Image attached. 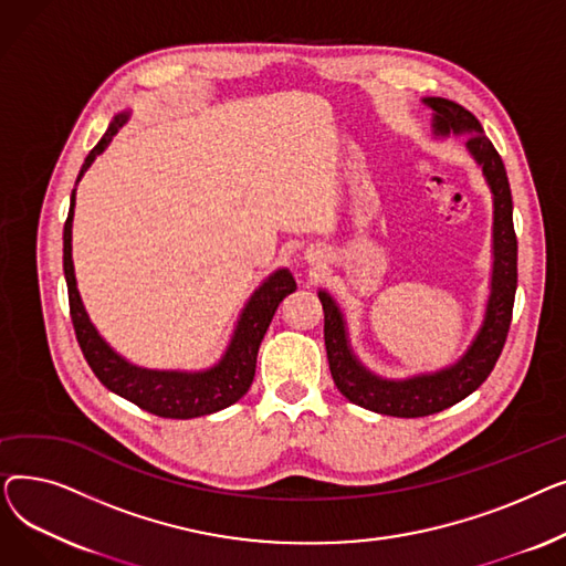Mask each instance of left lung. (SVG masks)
Returning a JSON list of instances; mask_svg holds the SVG:
<instances>
[{
  "mask_svg": "<svg viewBox=\"0 0 566 566\" xmlns=\"http://www.w3.org/2000/svg\"><path fill=\"white\" fill-rule=\"evenodd\" d=\"M433 112L431 133L433 137L463 135L465 151L478 163L493 199V233H491V282L489 298L482 316L480 331L474 333L468 348L459 358L436 371L412 374L406 378H385L371 371L358 355H355L348 337V325L333 295L318 289V301L323 305L325 323L323 337L328 350L331 374L337 390L353 403L367 410L392 415V418H424L440 412L472 395L493 371L504 339L510 333L514 295H516V259L518 243L514 233V206L512 190L504 171L502 158L495 146L484 135L482 124L465 107L448 98H422Z\"/></svg>",
  "mask_w": 566,
  "mask_h": 566,
  "instance_id": "left-lung-1",
  "label": "left lung"
}]
</instances>
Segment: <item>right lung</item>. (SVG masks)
<instances>
[{"instance_id":"1","label":"right lung","mask_w":566,"mask_h":566,"mask_svg":"<svg viewBox=\"0 0 566 566\" xmlns=\"http://www.w3.org/2000/svg\"><path fill=\"white\" fill-rule=\"evenodd\" d=\"M130 118V109L118 112L101 142L84 158L77 174V184L84 171L109 146L112 137L124 128ZM73 216H75V190L71 192V208L64 224V275L69 286V303L73 328L88 367L94 369L105 388L118 397L133 401L135 406L169 420H190L201 415L218 412L241 399L254 380L256 353L261 339L271 325L280 303L295 291V280L289 268H277L268 275L243 305L233 325L231 339L220 355V360L206 369H148L126 360L116 353L96 325L88 318L77 291L75 265H73Z\"/></svg>"}]
</instances>
